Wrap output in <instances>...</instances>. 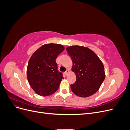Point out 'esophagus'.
<instances>
[{
	"label": "esophagus",
	"instance_id": "1",
	"mask_svg": "<svg viewBox=\"0 0 130 130\" xmlns=\"http://www.w3.org/2000/svg\"><path fill=\"white\" fill-rule=\"evenodd\" d=\"M65 73V74H66V75H67L69 73V70H67V71L64 73Z\"/></svg>",
	"mask_w": 130,
	"mask_h": 130
}]
</instances>
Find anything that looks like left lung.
<instances>
[{"label": "left lung", "instance_id": "left-lung-1", "mask_svg": "<svg viewBox=\"0 0 130 130\" xmlns=\"http://www.w3.org/2000/svg\"><path fill=\"white\" fill-rule=\"evenodd\" d=\"M66 50L72 60V70L76 77L75 83L70 85L72 91L82 98L93 95L99 89L105 78L103 62L87 47L72 45Z\"/></svg>", "mask_w": 130, "mask_h": 130}]
</instances>
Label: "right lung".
I'll list each match as a JSON object with an SVG mask.
<instances>
[{"label":"right lung","instance_id":"1","mask_svg":"<svg viewBox=\"0 0 130 130\" xmlns=\"http://www.w3.org/2000/svg\"><path fill=\"white\" fill-rule=\"evenodd\" d=\"M64 49L61 44H45L31 56L27 67V78L38 95L49 96L58 89L63 77L58 71L56 59Z\"/></svg>","mask_w":130,"mask_h":130}]
</instances>
